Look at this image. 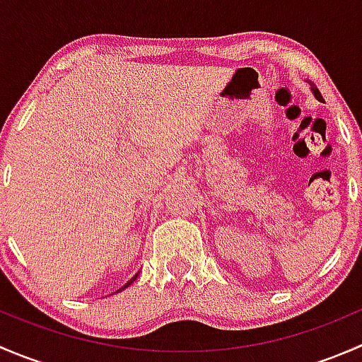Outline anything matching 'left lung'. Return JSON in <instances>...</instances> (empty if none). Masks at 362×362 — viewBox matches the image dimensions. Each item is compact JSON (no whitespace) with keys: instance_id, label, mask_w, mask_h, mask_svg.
Here are the masks:
<instances>
[{"instance_id":"8db88e82","label":"left lung","mask_w":362,"mask_h":362,"mask_svg":"<svg viewBox=\"0 0 362 362\" xmlns=\"http://www.w3.org/2000/svg\"><path fill=\"white\" fill-rule=\"evenodd\" d=\"M312 90H313V94H315V98H317V100H322V96H320V93H319V89H317V87L315 86H313V83H312Z\"/></svg>"}]
</instances>
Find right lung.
I'll use <instances>...</instances> for the list:
<instances>
[{
	"label": "right lung",
	"mask_w": 362,
	"mask_h": 362,
	"mask_svg": "<svg viewBox=\"0 0 362 362\" xmlns=\"http://www.w3.org/2000/svg\"><path fill=\"white\" fill-rule=\"evenodd\" d=\"M136 276H138V275H134V276H133V279H131V280H129V282H127V284H126V286H124V287H120V289H119V291H124V289H126V287H127V286H131V284H133V282H134V280H136Z\"/></svg>",
	"instance_id": "right-lung-1"
}]
</instances>
